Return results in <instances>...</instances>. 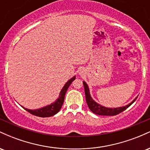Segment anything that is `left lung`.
Masks as SVG:
<instances>
[{"label": "left lung", "mask_w": 150, "mask_h": 150, "mask_svg": "<svg viewBox=\"0 0 150 150\" xmlns=\"http://www.w3.org/2000/svg\"><path fill=\"white\" fill-rule=\"evenodd\" d=\"M83 85L84 88H85L86 101H87V104L88 105L89 108L90 109V111H92L94 113H95V114L97 115H100V116H116V115L118 114V113L125 111V110L127 108H128L137 98V97H135L130 104H127L126 106H120V107L116 108H108L106 107V106H102V105L98 104L97 102H96V101L92 99V97H91L88 85L86 83L85 81H83Z\"/></svg>", "instance_id": "8db88e82"}]
</instances>
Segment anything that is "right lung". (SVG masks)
<instances>
[{
    "instance_id": "add662e5",
    "label": "right lung",
    "mask_w": 150,
    "mask_h": 150,
    "mask_svg": "<svg viewBox=\"0 0 150 150\" xmlns=\"http://www.w3.org/2000/svg\"><path fill=\"white\" fill-rule=\"evenodd\" d=\"M75 75L73 76L72 78H70L66 83L65 84V85L63 86V87L60 92L59 97H58V99H56L54 102L51 103V104L47 105V106H44V107L37 108V109H28V108H26L23 106V107L27 111H28L29 113H30L31 114L34 115V116H37L39 117H50L54 116L55 114H56L58 111H60V109L61 108L62 105L63 104V101H64L65 99V93H66L67 90H68V87H70V84L73 82V81L75 80Z\"/></svg>"
}]
</instances>
